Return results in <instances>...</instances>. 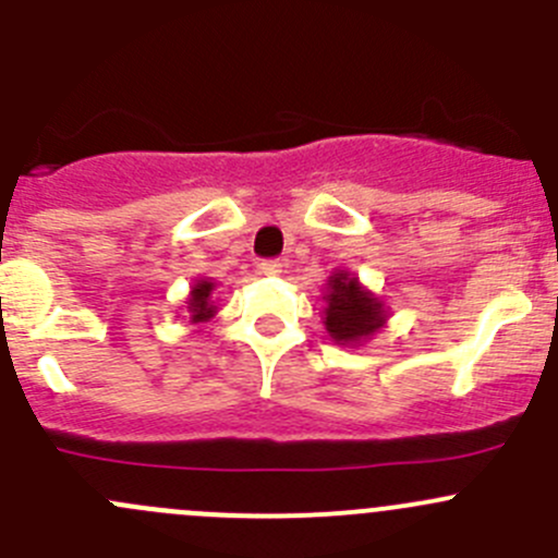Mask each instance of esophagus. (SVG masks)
<instances>
[{"instance_id":"34e87169","label":"esophagus","mask_w":558,"mask_h":558,"mask_svg":"<svg viewBox=\"0 0 558 558\" xmlns=\"http://www.w3.org/2000/svg\"><path fill=\"white\" fill-rule=\"evenodd\" d=\"M283 267H286L283 262H278V258H272V262H262V264H258V272L267 275V278H275V275L283 272Z\"/></svg>"}]
</instances>
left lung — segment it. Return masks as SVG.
Segmentation results:
<instances>
[{"mask_svg":"<svg viewBox=\"0 0 558 558\" xmlns=\"http://www.w3.org/2000/svg\"><path fill=\"white\" fill-rule=\"evenodd\" d=\"M324 326L337 345H362L378 335L388 320V307L348 269H335L326 278Z\"/></svg>","mask_w":558,"mask_h":558,"instance_id":"8db88e82","label":"left lung"}]
</instances>
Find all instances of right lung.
Wrapping results in <instances>:
<instances>
[{
    "instance_id": "add662e5",
    "label": "right lung",
    "mask_w": 558,
    "mask_h": 558,
    "mask_svg": "<svg viewBox=\"0 0 558 558\" xmlns=\"http://www.w3.org/2000/svg\"><path fill=\"white\" fill-rule=\"evenodd\" d=\"M213 294H216V283H213L210 278H196L194 283H191L189 296H185V315H183V318H189L191 326L205 324V320H210L213 315L218 313L216 296Z\"/></svg>"
}]
</instances>
